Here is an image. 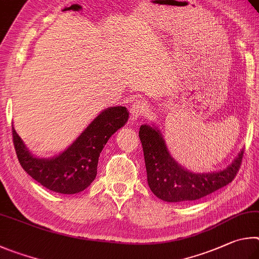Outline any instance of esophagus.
<instances>
[{
  "label": "esophagus",
  "instance_id": "34e87169",
  "mask_svg": "<svg viewBox=\"0 0 259 259\" xmlns=\"http://www.w3.org/2000/svg\"><path fill=\"white\" fill-rule=\"evenodd\" d=\"M147 110V106L144 101L142 100H137L132 106H131L130 112H131V120H139L144 113H146Z\"/></svg>",
  "mask_w": 259,
  "mask_h": 259
}]
</instances>
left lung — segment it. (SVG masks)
<instances>
[{
  "label": "left lung",
  "mask_w": 259,
  "mask_h": 259,
  "mask_svg": "<svg viewBox=\"0 0 259 259\" xmlns=\"http://www.w3.org/2000/svg\"><path fill=\"white\" fill-rule=\"evenodd\" d=\"M139 137L143 148L149 187L155 196L167 202L198 200L228 185L237 175L244 152L240 151L232 164L223 170L192 173L171 158L157 127L142 125Z\"/></svg>",
  "instance_id": "left-lung-1"
}]
</instances>
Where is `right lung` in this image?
<instances>
[{"label":"right lung","instance_id":"right-lung-1","mask_svg":"<svg viewBox=\"0 0 259 259\" xmlns=\"http://www.w3.org/2000/svg\"><path fill=\"white\" fill-rule=\"evenodd\" d=\"M125 107H110L100 112L71 146L53 158L31 155L12 126L13 144L22 168L39 184L53 192L74 194L83 191L97 176L100 153L109 138L125 125Z\"/></svg>","mask_w":259,"mask_h":259}]
</instances>
